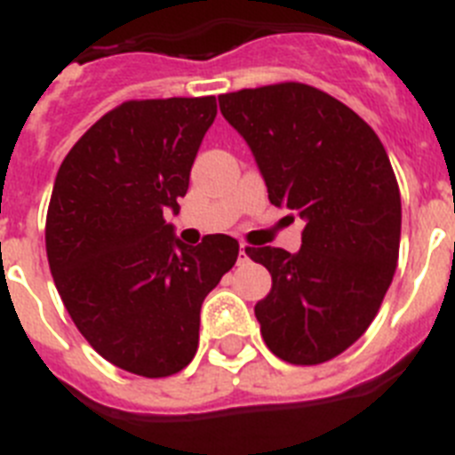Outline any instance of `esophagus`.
<instances>
[{"label":"esophagus","mask_w":455,"mask_h":455,"mask_svg":"<svg viewBox=\"0 0 455 455\" xmlns=\"http://www.w3.org/2000/svg\"><path fill=\"white\" fill-rule=\"evenodd\" d=\"M251 259V248L246 243H241L239 246V264H246Z\"/></svg>","instance_id":"1"}]
</instances>
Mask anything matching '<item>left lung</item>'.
<instances>
[{
	"instance_id": "left-lung-1",
	"label": "left lung",
	"mask_w": 455,
	"mask_h": 455,
	"mask_svg": "<svg viewBox=\"0 0 455 455\" xmlns=\"http://www.w3.org/2000/svg\"><path fill=\"white\" fill-rule=\"evenodd\" d=\"M219 104L268 200L305 220L299 252L251 248L273 280L255 305L264 341L284 363H328L364 335L396 271L401 193L387 152L353 108L307 84L243 88Z\"/></svg>"
}]
</instances>
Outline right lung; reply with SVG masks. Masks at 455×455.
<instances>
[{
    "label": "right lung",
    "mask_w": 455,
    "mask_h": 455,
    "mask_svg": "<svg viewBox=\"0 0 455 455\" xmlns=\"http://www.w3.org/2000/svg\"><path fill=\"white\" fill-rule=\"evenodd\" d=\"M216 98L130 100L104 114L56 172L45 223L50 271L68 315L104 360L146 378L198 351L200 307L239 255L207 235L184 246L180 212Z\"/></svg>",
    "instance_id": "right-lung-1"
}]
</instances>
